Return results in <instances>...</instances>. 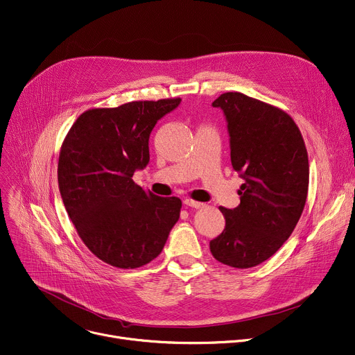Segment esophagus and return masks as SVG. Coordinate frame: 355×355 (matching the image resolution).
Instances as JSON below:
<instances>
[{
  "mask_svg": "<svg viewBox=\"0 0 355 355\" xmlns=\"http://www.w3.org/2000/svg\"><path fill=\"white\" fill-rule=\"evenodd\" d=\"M184 204L187 205V207H189V208H202L204 207V204L202 202H197V201H192V200H185L184 201Z\"/></svg>",
  "mask_w": 355,
  "mask_h": 355,
  "instance_id": "obj_1",
  "label": "esophagus"
}]
</instances>
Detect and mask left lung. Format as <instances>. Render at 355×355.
<instances>
[{"label":"left lung","instance_id":"obj_1","mask_svg":"<svg viewBox=\"0 0 355 355\" xmlns=\"http://www.w3.org/2000/svg\"><path fill=\"white\" fill-rule=\"evenodd\" d=\"M212 106L227 119L231 163L245 182L241 204L219 208L225 230L209 249L218 262L248 269L268 261L296 228L309 189L307 150L293 119L275 106L239 92Z\"/></svg>","mask_w":355,"mask_h":355}]
</instances>
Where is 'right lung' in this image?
<instances>
[{"label":"right lung","instance_id":"right-lung-1","mask_svg":"<svg viewBox=\"0 0 355 355\" xmlns=\"http://www.w3.org/2000/svg\"><path fill=\"white\" fill-rule=\"evenodd\" d=\"M181 99L130 102L82 113L62 144L58 184L75 228L101 261L136 269L163 250L181 200L158 197L133 181L150 161L157 121Z\"/></svg>","mask_w":355,"mask_h":355}]
</instances>
